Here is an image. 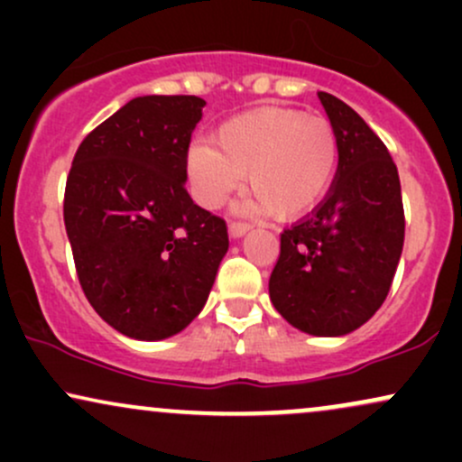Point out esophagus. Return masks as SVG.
Listing matches in <instances>:
<instances>
[{
    "instance_id": "obj_1",
    "label": "esophagus",
    "mask_w": 462,
    "mask_h": 462,
    "mask_svg": "<svg viewBox=\"0 0 462 462\" xmlns=\"http://www.w3.org/2000/svg\"><path fill=\"white\" fill-rule=\"evenodd\" d=\"M227 230H230V236L232 238H238V236H243L249 230V224H241V221H232Z\"/></svg>"
}]
</instances>
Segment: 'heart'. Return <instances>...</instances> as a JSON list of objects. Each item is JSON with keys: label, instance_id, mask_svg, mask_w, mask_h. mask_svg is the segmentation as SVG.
<instances>
[{"label": "heart", "instance_id": "heart-1", "mask_svg": "<svg viewBox=\"0 0 462 462\" xmlns=\"http://www.w3.org/2000/svg\"><path fill=\"white\" fill-rule=\"evenodd\" d=\"M338 162L332 124L301 110L263 106L232 116L215 132V145L198 141L189 152L195 198L217 208L245 176L249 213L295 219L330 189Z\"/></svg>", "mask_w": 462, "mask_h": 462}]
</instances>
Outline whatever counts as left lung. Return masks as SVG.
Wrapping results in <instances>:
<instances>
[{
  "instance_id": "1",
  "label": "left lung",
  "mask_w": 462,
  "mask_h": 462,
  "mask_svg": "<svg viewBox=\"0 0 462 462\" xmlns=\"http://www.w3.org/2000/svg\"><path fill=\"white\" fill-rule=\"evenodd\" d=\"M319 99L337 134V176L321 204L280 235L269 298L298 330L343 337L389 295L406 224L384 143L346 102L323 91Z\"/></svg>"
}]
</instances>
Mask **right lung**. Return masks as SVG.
I'll list each match as a JSON object with an SVG mask.
<instances>
[{
    "label": "right lung",
    "instance_id": "add662e5",
    "mask_svg": "<svg viewBox=\"0 0 462 462\" xmlns=\"http://www.w3.org/2000/svg\"><path fill=\"white\" fill-rule=\"evenodd\" d=\"M206 102L145 95L79 143L65 227L84 295L116 332L161 341L189 326L226 256L227 227L187 193V156Z\"/></svg>",
    "mask_w": 462,
    "mask_h": 462
}]
</instances>
